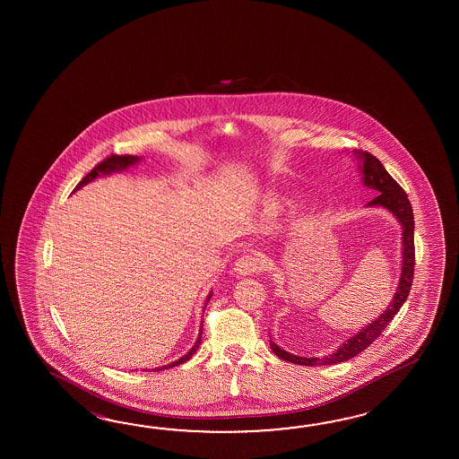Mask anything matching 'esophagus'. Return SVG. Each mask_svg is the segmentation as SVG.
Here are the masks:
<instances>
[{"label": "esophagus", "mask_w": 459, "mask_h": 459, "mask_svg": "<svg viewBox=\"0 0 459 459\" xmlns=\"http://www.w3.org/2000/svg\"><path fill=\"white\" fill-rule=\"evenodd\" d=\"M264 261L257 254H244L236 264H234V273L238 277H246L253 275L255 273H263Z\"/></svg>", "instance_id": "34e87169"}]
</instances>
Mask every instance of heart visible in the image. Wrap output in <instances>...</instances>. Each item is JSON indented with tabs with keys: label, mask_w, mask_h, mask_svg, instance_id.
I'll list each match as a JSON object with an SVG mask.
<instances>
[{
	"label": "heart",
	"mask_w": 459,
	"mask_h": 459,
	"mask_svg": "<svg viewBox=\"0 0 459 459\" xmlns=\"http://www.w3.org/2000/svg\"><path fill=\"white\" fill-rule=\"evenodd\" d=\"M295 205V198L285 192H267L257 200V213L264 221H273Z\"/></svg>",
	"instance_id": "obj_1"
}]
</instances>
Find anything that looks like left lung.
<instances>
[{"label": "left lung", "mask_w": 459, "mask_h": 459, "mask_svg": "<svg viewBox=\"0 0 459 459\" xmlns=\"http://www.w3.org/2000/svg\"><path fill=\"white\" fill-rule=\"evenodd\" d=\"M354 157L358 159V169L361 170L362 186L379 192V195L372 198L366 206L369 208H384L399 221L402 226V269H400L399 285L392 297L387 308L374 320L362 326L361 330L354 333L351 338L338 346V350L332 351L328 356L323 358H303L295 356L292 352L283 351L281 346H277L271 340V350L275 356H279L283 361L300 364V366H330V364H340L354 358L356 354L364 351L369 344L379 338L385 326L389 325L394 316L397 315L403 302L409 297L410 287L413 281V265H415V246H413V212L410 205L407 194L403 188L390 177L389 172L384 169L381 160L372 156L366 151H354Z\"/></svg>", "instance_id": "8db88e82"}]
</instances>
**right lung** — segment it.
<instances>
[{
	"instance_id": "obj_1",
	"label": "right lung",
	"mask_w": 459,
	"mask_h": 459,
	"mask_svg": "<svg viewBox=\"0 0 459 459\" xmlns=\"http://www.w3.org/2000/svg\"><path fill=\"white\" fill-rule=\"evenodd\" d=\"M141 162V157L137 156H109L108 159H105L103 162H100L95 169H91V172L88 174V176L83 177L82 180H80V184L75 186V190L74 192H77L80 190L82 186H87L90 182H93L95 178L101 176H111V174H119V172H125L127 169H131V167L136 166ZM212 295L213 292L208 293V297H206V303L210 302V299H212ZM205 307H204V310H205ZM202 334H204V322L200 325V330H198V336H196V342L192 348H190V351L184 354L180 359H177V361L170 362V364H167V366H162V368H156L154 371H164V369H170V368H176V366H180V364H184V362L188 361L194 354H195L196 350H198V346H200V342H202ZM151 371V369H149Z\"/></svg>"
}]
</instances>
